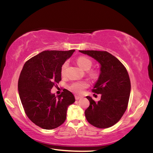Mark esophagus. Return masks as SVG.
<instances>
[{
    "instance_id": "obj_1",
    "label": "esophagus",
    "mask_w": 153,
    "mask_h": 153,
    "mask_svg": "<svg viewBox=\"0 0 153 153\" xmlns=\"http://www.w3.org/2000/svg\"><path fill=\"white\" fill-rule=\"evenodd\" d=\"M75 98H76V100H79V98H81V97H79V96H77V95H76V96H75Z\"/></svg>"
}]
</instances>
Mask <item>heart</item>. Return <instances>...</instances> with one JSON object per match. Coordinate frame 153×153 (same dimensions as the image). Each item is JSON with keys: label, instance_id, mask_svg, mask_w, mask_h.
I'll use <instances>...</instances> for the list:
<instances>
[{"label": "heart", "instance_id": "b5f03b06", "mask_svg": "<svg viewBox=\"0 0 153 153\" xmlns=\"http://www.w3.org/2000/svg\"><path fill=\"white\" fill-rule=\"evenodd\" d=\"M77 65L85 71L90 70L92 65V61L89 58L86 57V56H80V57L77 59ZM67 67H68V63L67 62H65L61 68V73L62 76H64L65 74ZM90 75H91V76L95 77L97 76V73L95 71H92L90 73ZM88 86V82L82 81L73 83L70 86V87H69V88H70L72 92L76 93V94H81L84 92V89Z\"/></svg>", "mask_w": 153, "mask_h": 153}]
</instances>
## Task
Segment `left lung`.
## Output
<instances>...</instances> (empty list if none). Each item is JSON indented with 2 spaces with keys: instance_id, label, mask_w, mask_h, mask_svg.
<instances>
[{
  "instance_id": "obj_1",
  "label": "left lung",
  "mask_w": 153,
  "mask_h": 153,
  "mask_svg": "<svg viewBox=\"0 0 153 153\" xmlns=\"http://www.w3.org/2000/svg\"><path fill=\"white\" fill-rule=\"evenodd\" d=\"M95 59L100 64V74L92 91L101 94L95 102L88 96L90 106L85 111L87 121L98 128L115 125L122 117L128 107L131 84L126 67L107 51H79Z\"/></svg>"
}]
</instances>
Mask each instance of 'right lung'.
I'll use <instances>...</instances> for the list:
<instances>
[{"label":"right lung","mask_w":153,"mask_h":153,"mask_svg":"<svg viewBox=\"0 0 153 153\" xmlns=\"http://www.w3.org/2000/svg\"><path fill=\"white\" fill-rule=\"evenodd\" d=\"M74 51H43L29 59L21 71L18 92L23 107L28 118L43 129H53L62 125L67 108L76 100L66 89L56 97L51 92L61 80V66Z\"/></svg>","instance_id":"obj_1"}]
</instances>
